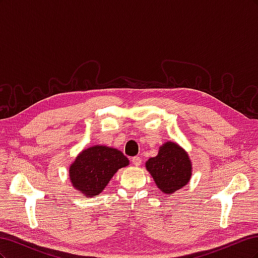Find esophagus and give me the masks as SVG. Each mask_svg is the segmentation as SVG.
Here are the masks:
<instances>
[{
	"instance_id": "1",
	"label": "esophagus",
	"mask_w": 258,
	"mask_h": 258,
	"mask_svg": "<svg viewBox=\"0 0 258 258\" xmlns=\"http://www.w3.org/2000/svg\"><path fill=\"white\" fill-rule=\"evenodd\" d=\"M131 161H132V163H134L135 166H137V167H138V166L141 165L142 159H141V157H139V156H135V157H132Z\"/></svg>"
}]
</instances>
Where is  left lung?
Listing matches in <instances>:
<instances>
[{
  "mask_svg": "<svg viewBox=\"0 0 258 258\" xmlns=\"http://www.w3.org/2000/svg\"><path fill=\"white\" fill-rule=\"evenodd\" d=\"M146 169L155 179L158 188L172 194L189 182L191 165L187 154L173 142L160 147L158 155L146 162Z\"/></svg>",
  "mask_w": 258,
  "mask_h": 258,
  "instance_id": "8db88e82",
  "label": "left lung"
}]
</instances>
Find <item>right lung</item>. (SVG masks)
I'll list each match as a JSON object with an SVG mask.
<instances>
[{"mask_svg":"<svg viewBox=\"0 0 258 258\" xmlns=\"http://www.w3.org/2000/svg\"><path fill=\"white\" fill-rule=\"evenodd\" d=\"M128 163V158L116 148L92 146L77 156L70 167V179L82 194L95 197L105 188L117 170Z\"/></svg>","mask_w":258,"mask_h":258,"instance_id":"right-lung-1","label":"right lung"}]
</instances>
